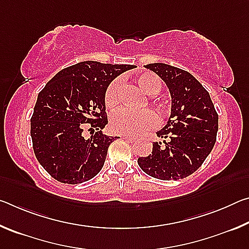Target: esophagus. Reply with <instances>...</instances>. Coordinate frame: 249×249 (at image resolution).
<instances>
[{
	"instance_id": "obj_1",
	"label": "esophagus",
	"mask_w": 249,
	"mask_h": 249,
	"mask_svg": "<svg viewBox=\"0 0 249 249\" xmlns=\"http://www.w3.org/2000/svg\"><path fill=\"white\" fill-rule=\"evenodd\" d=\"M123 140H125L126 142H136V138H135V137H132V136H127V135H124V136H123Z\"/></svg>"
}]
</instances>
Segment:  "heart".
I'll return each mask as SVG.
<instances>
[{
  "mask_svg": "<svg viewBox=\"0 0 249 249\" xmlns=\"http://www.w3.org/2000/svg\"><path fill=\"white\" fill-rule=\"evenodd\" d=\"M135 82L147 94H155L160 90V81L158 77L151 72H144L136 75ZM104 101L107 107L115 108L121 101V81L114 80L108 84L105 91ZM154 107L159 114L166 112V107L162 103L157 101L153 102ZM156 123L154 113L149 109H144L140 112H132L129 109L122 108L115 112L111 117V128L113 132L121 135H136L146 129L153 127Z\"/></svg>",
  "mask_w": 249,
  "mask_h": 249,
  "instance_id": "1",
  "label": "heart"
}]
</instances>
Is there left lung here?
<instances>
[{
  "label": "left lung",
  "instance_id": "obj_1",
  "mask_svg": "<svg viewBox=\"0 0 249 249\" xmlns=\"http://www.w3.org/2000/svg\"><path fill=\"white\" fill-rule=\"evenodd\" d=\"M145 68L157 73L169 88L171 114L157 132L163 142H153L151 154L138 158V166L160 180L183 179L199 169L212 151L218 115L209 92L188 71L159 62Z\"/></svg>",
  "mask_w": 249,
  "mask_h": 249
}]
</instances>
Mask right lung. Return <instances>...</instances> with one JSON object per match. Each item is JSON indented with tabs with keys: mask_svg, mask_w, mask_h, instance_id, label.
Listing matches in <instances>:
<instances>
[{
	"mask_svg": "<svg viewBox=\"0 0 249 249\" xmlns=\"http://www.w3.org/2000/svg\"><path fill=\"white\" fill-rule=\"evenodd\" d=\"M132 65L82 61L67 67L39 92L31 119L34 153L57 181L77 184L93 178L103 168L108 146L104 95L117 75ZM91 137L83 136L85 125Z\"/></svg>",
	"mask_w": 249,
	"mask_h": 249,
	"instance_id": "obj_1",
	"label": "right lung"
}]
</instances>
